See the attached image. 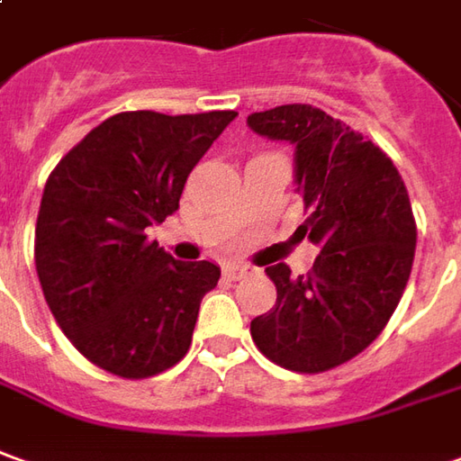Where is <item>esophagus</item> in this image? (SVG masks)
I'll use <instances>...</instances> for the list:
<instances>
[{"mask_svg": "<svg viewBox=\"0 0 461 461\" xmlns=\"http://www.w3.org/2000/svg\"><path fill=\"white\" fill-rule=\"evenodd\" d=\"M249 272V265H242V262H231L224 267V277L227 280H242L244 275Z\"/></svg>", "mask_w": 461, "mask_h": 461, "instance_id": "1", "label": "esophagus"}]
</instances>
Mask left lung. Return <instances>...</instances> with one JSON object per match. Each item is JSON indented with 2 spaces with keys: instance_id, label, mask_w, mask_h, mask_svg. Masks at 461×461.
Segmentation results:
<instances>
[{
  "instance_id": "8db88e82",
  "label": "left lung",
  "mask_w": 461,
  "mask_h": 461,
  "mask_svg": "<svg viewBox=\"0 0 461 461\" xmlns=\"http://www.w3.org/2000/svg\"><path fill=\"white\" fill-rule=\"evenodd\" d=\"M249 128L295 146V184L308 209L303 237L321 247L312 270L265 267L277 303L249 333L272 363L322 374L366 350L399 305L416 249V221L393 161L350 125L293 103L252 113Z\"/></svg>"
}]
</instances>
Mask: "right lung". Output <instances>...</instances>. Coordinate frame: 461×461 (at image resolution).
<instances>
[{"mask_svg": "<svg viewBox=\"0 0 461 461\" xmlns=\"http://www.w3.org/2000/svg\"><path fill=\"white\" fill-rule=\"evenodd\" d=\"M234 111H128L93 128L50 174L34 267L62 333L121 378L176 366L191 346L214 262H176L146 230L171 217L191 168Z\"/></svg>", "mask_w": 461, "mask_h": 461, "instance_id": "obj_1", "label": "right lung"}]
</instances>
